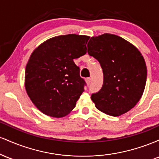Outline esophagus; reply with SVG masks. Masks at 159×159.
Instances as JSON below:
<instances>
[{
  "mask_svg": "<svg viewBox=\"0 0 159 159\" xmlns=\"http://www.w3.org/2000/svg\"><path fill=\"white\" fill-rule=\"evenodd\" d=\"M86 83H87V85H89L90 84V81H91V78H86Z\"/></svg>",
  "mask_w": 159,
  "mask_h": 159,
  "instance_id": "esophagus-1",
  "label": "esophagus"
}]
</instances>
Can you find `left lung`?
<instances>
[{"instance_id": "left-lung-1", "label": "left lung", "mask_w": 159, "mask_h": 159, "mask_svg": "<svg viewBox=\"0 0 159 159\" xmlns=\"http://www.w3.org/2000/svg\"><path fill=\"white\" fill-rule=\"evenodd\" d=\"M87 48L103 71L102 87L91 96L95 106L113 116L130 111L141 98L147 81V66L139 50L111 34L91 37Z\"/></svg>"}]
</instances>
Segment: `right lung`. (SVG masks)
Wrapping results in <instances>:
<instances>
[{
  "label": "right lung",
  "instance_id": "1",
  "mask_svg": "<svg viewBox=\"0 0 159 159\" xmlns=\"http://www.w3.org/2000/svg\"><path fill=\"white\" fill-rule=\"evenodd\" d=\"M89 39L77 34L55 36L33 52L25 69V89L43 114L60 118L75 108L86 83L73 60L87 53Z\"/></svg>",
  "mask_w": 159,
  "mask_h": 159
}]
</instances>
